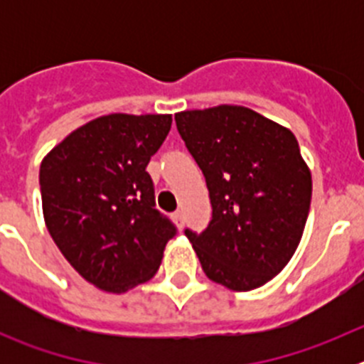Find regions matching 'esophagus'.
<instances>
[{
    "mask_svg": "<svg viewBox=\"0 0 364 364\" xmlns=\"http://www.w3.org/2000/svg\"><path fill=\"white\" fill-rule=\"evenodd\" d=\"M173 220H175V224L178 228L184 226V215H182V211H175V213H173Z\"/></svg>",
    "mask_w": 364,
    "mask_h": 364,
    "instance_id": "obj_1",
    "label": "esophagus"
}]
</instances>
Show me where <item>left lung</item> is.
Returning <instances> with one entry per match:
<instances>
[{
  "label": "left lung",
  "instance_id": "left-lung-1",
  "mask_svg": "<svg viewBox=\"0 0 364 364\" xmlns=\"http://www.w3.org/2000/svg\"><path fill=\"white\" fill-rule=\"evenodd\" d=\"M205 176L210 226L186 230L202 269L233 291L264 286L294 257L306 226L311 173L288 127L242 105L175 114Z\"/></svg>",
  "mask_w": 364,
  "mask_h": 364
}]
</instances>
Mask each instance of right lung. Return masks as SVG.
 I'll list each match as a JSON object with an SVG mask.
<instances>
[{"instance_id": "right-lung-1", "label": "right lung", "mask_w": 364, "mask_h": 364, "mask_svg": "<svg viewBox=\"0 0 364 364\" xmlns=\"http://www.w3.org/2000/svg\"><path fill=\"white\" fill-rule=\"evenodd\" d=\"M171 114L112 112L74 129L40 167L45 226L69 264L109 294L147 282L175 226L154 210L146 171Z\"/></svg>"}]
</instances>
